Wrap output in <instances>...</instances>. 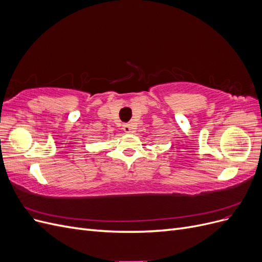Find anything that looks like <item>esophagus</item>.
<instances>
[{
    "label": "esophagus",
    "instance_id": "obj_1",
    "mask_svg": "<svg viewBox=\"0 0 262 262\" xmlns=\"http://www.w3.org/2000/svg\"><path fill=\"white\" fill-rule=\"evenodd\" d=\"M123 131L125 133H132L134 131V129L130 123H125V124H123Z\"/></svg>",
    "mask_w": 262,
    "mask_h": 262
}]
</instances>
